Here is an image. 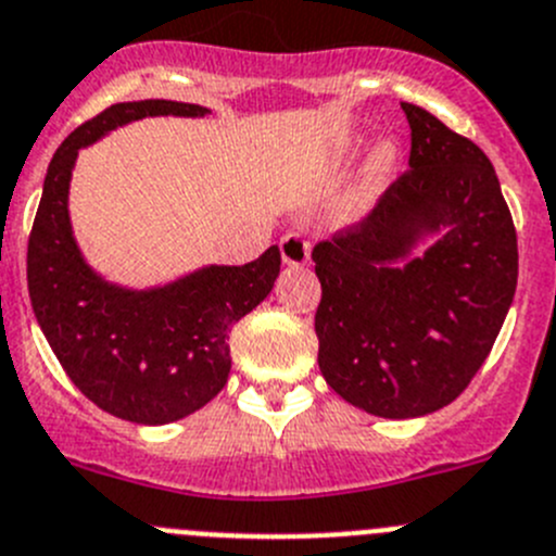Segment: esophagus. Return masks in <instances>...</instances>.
Returning <instances> with one entry per match:
<instances>
[{
  "label": "esophagus",
  "instance_id": "34e87169",
  "mask_svg": "<svg viewBox=\"0 0 556 556\" xmlns=\"http://www.w3.org/2000/svg\"><path fill=\"white\" fill-rule=\"evenodd\" d=\"M309 241L304 239L301 233H288L282 241H279V252H282V263L285 266L301 268L309 263Z\"/></svg>",
  "mask_w": 556,
  "mask_h": 556
}]
</instances>
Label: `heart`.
<instances>
[{"mask_svg": "<svg viewBox=\"0 0 556 556\" xmlns=\"http://www.w3.org/2000/svg\"><path fill=\"white\" fill-rule=\"evenodd\" d=\"M399 168V147L391 138H382L371 147L369 157L361 165L358 176H355L353 187L344 192V198L339 201V219L342 223H358L361 217L371 212L380 195L386 192V187L391 185L393 174Z\"/></svg>", "mask_w": 556, "mask_h": 556, "instance_id": "heart-1", "label": "heart"}]
</instances>
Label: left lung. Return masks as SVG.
Masks as SVG:
<instances>
[{
	"mask_svg": "<svg viewBox=\"0 0 556 556\" xmlns=\"http://www.w3.org/2000/svg\"><path fill=\"white\" fill-rule=\"evenodd\" d=\"M402 111L409 170L369 217L312 250L323 377L344 402L393 421L434 413L470 386L519 277L514 219L486 154L424 108Z\"/></svg>",
	"mask_w": 556,
	"mask_h": 556,
	"instance_id": "obj_1",
	"label": "left lung"
}]
</instances>
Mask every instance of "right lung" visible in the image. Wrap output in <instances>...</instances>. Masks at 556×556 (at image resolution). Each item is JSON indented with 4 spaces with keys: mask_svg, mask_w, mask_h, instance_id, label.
Wrapping results in <instances>:
<instances>
[{
    "mask_svg": "<svg viewBox=\"0 0 556 556\" xmlns=\"http://www.w3.org/2000/svg\"><path fill=\"white\" fill-rule=\"evenodd\" d=\"M174 100L116 102L56 149L26 252L31 309L70 380L105 413L147 427L212 402L230 375V328L279 277L277 247L244 266H201L154 288L108 282L86 263L70 223V179L80 149L147 116H206Z\"/></svg>",
    "mask_w": 556,
    "mask_h": 556,
    "instance_id": "1",
    "label": "right lung"
}]
</instances>
